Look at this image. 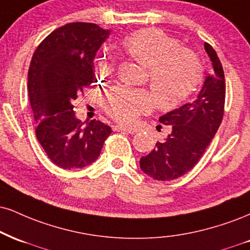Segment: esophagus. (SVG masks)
<instances>
[{
  "mask_svg": "<svg viewBox=\"0 0 250 250\" xmlns=\"http://www.w3.org/2000/svg\"><path fill=\"white\" fill-rule=\"evenodd\" d=\"M113 129L115 131H121V133H128V134H134L135 133L134 129L123 127V125H114Z\"/></svg>",
  "mask_w": 250,
  "mask_h": 250,
  "instance_id": "obj_1",
  "label": "esophagus"
}]
</instances>
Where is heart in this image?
I'll return each instance as SVG.
<instances>
[{"label": "heart", "mask_w": 250, "mask_h": 250, "mask_svg": "<svg viewBox=\"0 0 250 250\" xmlns=\"http://www.w3.org/2000/svg\"><path fill=\"white\" fill-rule=\"evenodd\" d=\"M123 47L136 62L148 67L149 83L159 107L171 108L193 94L203 80L204 68L199 58L182 47L176 38L161 29L146 28L134 32L123 42ZM102 73L114 68V60H99ZM154 101L144 89L115 87L104 96V110L122 123H133L140 114L151 109Z\"/></svg>", "instance_id": "obj_1"}]
</instances>
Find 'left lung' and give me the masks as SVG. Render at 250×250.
I'll return each mask as SVG.
<instances>
[{
    "label": "left lung",
    "instance_id": "left-lung-1",
    "mask_svg": "<svg viewBox=\"0 0 250 250\" xmlns=\"http://www.w3.org/2000/svg\"><path fill=\"white\" fill-rule=\"evenodd\" d=\"M204 46L212 62L213 74L205 78L203 88L193 101L159 117L158 121L171 125L172 131L163 142L156 143L149 155L140 159L143 172L156 180L177 179L193 169L224 117V68L211 45L205 43Z\"/></svg>",
    "mask_w": 250,
    "mask_h": 250
}]
</instances>
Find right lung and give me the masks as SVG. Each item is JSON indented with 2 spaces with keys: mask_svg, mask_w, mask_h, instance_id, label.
I'll return each mask as SVG.
<instances>
[{
  "mask_svg": "<svg viewBox=\"0 0 250 250\" xmlns=\"http://www.w3.org/2000/svg\"><path fill=\"white\" fill-rule=\"evenodd\" d=\"M109 30L93 23H68L38 45L28 72L36 136L57 167L77 170L98 159L112 128L78 120L73 101L95 81L93 60Z\"/></svg>",
  "mask_w": 250,
  "mask_h": 250,
  "instance_id": "right-lung-1",
  "label": "right lung"
}]
</instances>
